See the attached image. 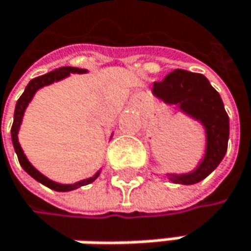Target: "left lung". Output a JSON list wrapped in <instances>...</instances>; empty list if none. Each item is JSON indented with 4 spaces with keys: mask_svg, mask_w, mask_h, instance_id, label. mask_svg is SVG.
<instances>
[{
    "mask_svg": "<svg viewBox=\"0 0 251 251\" xmlns=\"http://www.w3.org/2000/svg\"><path fill=\"white\" fill-rule=\"evenodd\" d=\"M151 92L169 105L200 121L205 128L204 159L189 173H168L173 183L194 185L205 179L224 159L230 136V121L220 94L201 74L175 69L162 82H154Z\"/></svg>",
    "mask_w": 251,
    "mask_h": 251,
    "instance_id": "8db88e82",
    "label": "left lung"
}]
</instances>
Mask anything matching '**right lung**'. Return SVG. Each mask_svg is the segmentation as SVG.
<instances>
[{
    "mask_svg": "<svg viewBox=\"0 0 251 251\" xmlns=\"http://www.w3.org/2000/svg\"><path fill=\"white\" fill-rule=\"evenodd\" d=\"M86 72H88L86 69H79V68H72V66H63V68H59V69H54V71L49 72V74H46V75H42V76H37V78L31 79V80L28 82V85L25 86V89H24L23 95L18 98V101H17V104H16V111H14V123H13V127H11V139H13V146H14L17 157H18V162H20L21 168H23L25 172L28 173L31 177H34L37 182L43 183L45 186L50 188V189H53V191H57V192H68V191H74V189H78V188H80V186H85V185H88V183L94 182V180L100 176L101 169L95 173L92 177H88V179L79 180V182H76V183H72V185H63V183H57V182H54V180H50V179L46 177L43 173L39 172V171H37V169H36V168L28 162V159L25 157V154H24V151H23V149H21V146H20V143H18V130H20L21 121H23L24 111H25V108H27L28 102L33 100L34 94H36L40 88H43V86H46V85H50V83H53V82H57V80H60V79L66 78V76H69L71 74H86Z\"/></svg>",
    "mask_w": 251,
    "mask_h": 251,
    "instance_id": "add662e5",
    "label": "right lung"
}]
</instances>
